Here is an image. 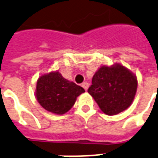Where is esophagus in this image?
Instances as JSON below:
<instances>
[{
  "mask_svg": "<svg viewBox=\"0 0 158 158\" xmlns=\"http://www.w3.org/2000/svg\"><path fill=\"white\" fill-rule=\"evenodd\" d=\"M82 87L85 89V90H87V89H88V88H89V84L87 82H84L82 84Z\"/></svg>",
  "mask_w": 158,
  "mask_h": 158,
  "instance_id": "esophagus-1",
  "label": "esophagus"
}]
</instances>
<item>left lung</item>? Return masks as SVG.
<instances>
[{
  "label": "left lung",
  "mask_w": 158,
  "mask_h": 158,
  "mask_svg": "<svg viewBox=\"0 0 158 158\" xmlns=\"http://www.w3.org/2000/svg\"><path fill=\"white\" fill-rule=\"evenodd\" d=\"M136 89V76L126 67L115 64L97 70L88 92L105 114L114 115L131 105Z\"/></svg>",
  "instance_id": "8db88e82"
}]
</instances>
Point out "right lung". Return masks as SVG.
<instances>
[{
  "instance_id": "add662e5",
  "label": "right lung",
  "mask_w": 158,
  "mask_h": 158,
  "mask_svg": "<svg viewBox=\"0 0 158 158\" xmlns=\"http://www.w3.org/2000/svg\"><path fill=\"white\" fill-rule=\"evenodd\" d=\"M85 89L64 79L58 71L42 75L37 79L36 97L46 110L63 115L73 107L77 97Z\"/></svg>"
}]
</instances>
